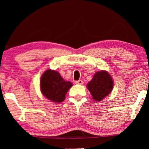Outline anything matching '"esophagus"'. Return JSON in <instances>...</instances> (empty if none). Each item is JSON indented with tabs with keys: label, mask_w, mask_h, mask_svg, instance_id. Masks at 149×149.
Masks as SVG:
<instances>
[{
	"label": "esophagus",
	"mask_w": 149,
	"mask_h": 149,
	"mask_svg": "<svg viewBox=\"0 0 149 149\" xmlns=\"http://www.w3.org/2000/svg\"><path fill=\"white\" fill-rule=\"evenodd\" d=\"M75 83H76V84H78V85H83V81L82 80H79V81H75Z\"/></svg>",
	"instance_id": "esophagus-1"
}]
</instances>
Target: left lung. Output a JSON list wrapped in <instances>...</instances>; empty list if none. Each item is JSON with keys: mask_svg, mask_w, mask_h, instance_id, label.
I'll return each instance as SVG.
<instances>
[{"mask_svg": "<svg viewBox=\"0 0 149 149\" xmlns=\"http://www.w3.org/2000/svg\"><path fill=\"white\" fill-rule=\"evenodd\" d=\"M87 87L93 100L101 101L112 91L113 88V79L107 71L100 70L95 72Z\"/></svg>", "mask_w": 149, "mask_h": 149, "instance_id": "obj_1", "label": "left lung"}]
</instances>
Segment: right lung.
<instances>
[{"instance_id":"right-lung-1","label":"right lung","mask_w":149,"mask_h":149,"mask_svg":"<svg viewBox=\"0 0 149 149\" xmlns=\"http://www.w3.org/2000/svg\"><path fill=\"white\" fill-rule=\"evenodd\" d=\"M72 86L70 81H66L56 70H47L40 81V91L47 98L54 102H62L65 95Z\"/></svg>"}]
</instances>
